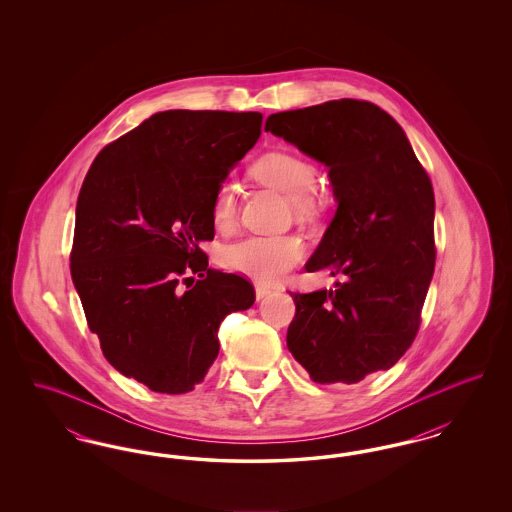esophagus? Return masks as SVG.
<instances>
[{"instance_id":"obj_1","label":"esophagus","mask_w":512,"mask_h":512,"mask_svg":"<svg viewBox=\"0 0 512 512\" xmlns=\"http://www.w3.org/2000/svg\"><path fill=\"white\" fill-rule=\"evenodd\" d=\"M272 292L268 286H263V284H255V297L257 299H265L268 293Z\"/></svg>"}]
</instances>
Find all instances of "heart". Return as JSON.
<instances>
[{
	"label": "heart",
	"instance_id": "b5f03b06",
	"mask_svg": "<svg viewBox=\"0 0 512 512\" xmlns=\"http://www.w3.org/2000/svg\"><path fill=\"white\" fill-rule=\"evenodd\" d=\"M253 176L290 197L293 211L299 217L311 215L317 207V169L307 159L274 151L263 155L253 165ZM238 213L236 188L232 182L220 184L213 197L211 217L219 230H228ZM305 255V244L297 236H249L242 242L228 245L222 253L224 265L236 272H244L261 282H274L286 270L295 267Z\"/></svg>",
	"mask_w": 512,
	"mask_h": 512
}]
</instances>
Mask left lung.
Wrapping results in <instances>:
<instances>
[{
    "label": "left lung",
    "mask_w": 512,
    "mask_h": 512,
    "mask_svg": "<svg viewBox=\"0 0 512 512\" xmlns=\"http://www.w3.org/2000/svg\"><path fill=\"white\" fill-rule=\"evenodd\" d=\"M265 130L328 167L338 203L305 270L343 282L292 293L288 349L318 384H357L395 365L418 332L436 265L432 182L403 128L368 101L274 113Z\"/></svg>",
    "instance_id": "obj_1"
}]
</instances>
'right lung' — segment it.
Here are the masks:
<instances>
[{
	"instance_id": "1",
	"label": "right lung",
	"mask_w": 512,
	"mask_h": 512,
	"mask_svg": "<svg viewBox=\"0 0 512 512\" xmlns=\"http://www.w3.org/2000/svg\"><path fill=\"white\" fill-rule=\"evenodd\" d=\"M261 124V113L161 111L103 147L84 178L74 288L105 359L151 391L194 390L219 355L220 322L255 301L199 244L213 240L215 192Z\"/></svg>"
}]
</instances>
